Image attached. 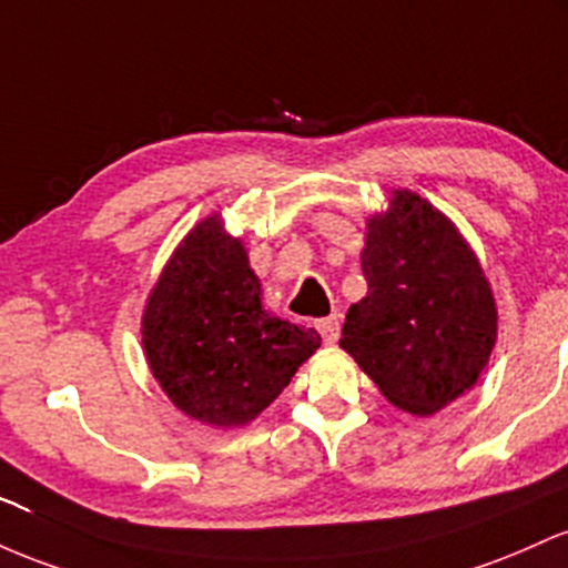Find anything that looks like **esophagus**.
Returning <instances> with one entry per match:
<instances>
[{"instance_id":"34e87169","label":"esophagus","mask_w":568,"mask_h":568,"mask_svg":"<svg viewBox=\"0 0 568 568\" xmlns=\"http://www.w3.org/2000/svg\"><path fill=\"white\" fill-rule=\"evenodd\" d=\"M316 329H318V335H322L324 343H335L337 337H341V316L333 314L327 318H318Z\"/></svg>"}]
</instances>
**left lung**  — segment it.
<instances>
[{
    "mask_svg": "<svg viewBox=\"0 0 568 568\" xmlns=\"http://www.w3.org/2000/svg\"><path fill=\"white\" fill-rule=\"evenodd\" d=\"M367 295L343 324L341 346L384 397L432 416L475 386L496 343V305L467 241L416 193L367 222Z\"/></svg>",
    "mask_w": 568,
    "mask_h": 568,
    "instance_id": "obj_1",
    "label": "left lung"
}]
</instances>
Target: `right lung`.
<instances>
[{
    "label": "right lung",
    "mask_w": 568,
    "mask_h": 568,
    "mask_svg": "<svg viewBox=\"0 0 568 568\" xmlns=\"http://www.w3.org/2000/svg\"><path fill=\"white\" fill-rule=\"evenodd\" d=\"M241 241L220 216L190 231L144 308L152 375L187 416L241 426L263 413L316 352V329L271 316Z\"/></svg>",
    "instance_id": "add662e5"
}]
</instances>
